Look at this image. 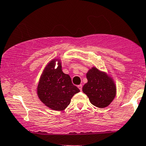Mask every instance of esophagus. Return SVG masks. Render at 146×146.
I'll return each instance as SVG.
<instances>
[{
    "label": "esophagus",
    "mask_w": 146,
    "mask_h": 146,
    "mask_svg": "<svg viewBox=\"0 0 146 146\" xmlns=\"http://www.w3.org/2000/svg\"><path fill=\"white\" fill-rule=\"evenodd\" d=\"M78 89L80 90V91H82V87H83V85H78Z\"/></svg>",
    "instance_id": "34e87169"
}]
</instances>
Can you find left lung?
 Segmentation results:
<instances>
[{
    "instance_id": "obj_1",
    "label": "left lung",
    "mask_w": 146,
    "mask_h": 146,
    "mask_svg": "<svg viewBox=\"0 0 146 146\" xmlns=\"http://www.w3.org/2000/svg\"><path fill=\"white\" fill-rule=\"evenodd\" d=\"M87 83L83 92L90 102L98 108L107 107L116 96V85L111 77L104 72L92 67L86 74Z\"/></svg>"
}]
</instances>
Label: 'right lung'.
I'll return each mask as SVG.
<instances>
[{"mask_svg": "<svg viewBox=\"0 0 146 146\" xmlns=\"http://www.w3.org/2000/svg\"><path fill=\"white\" fill-rule=\"evenodd\" d=\"M56 62L58 67L55 68ZM79 92V89L72 83L69 75L63 72L59 59H53L46 65L37 88L39 100L46 107L59 111L66 109L72 98Z\"/></svg>", "mask_w": 146, "mask_h": 146, "instance_id": "obj_1", "label": "right lung"}]
</instances>
